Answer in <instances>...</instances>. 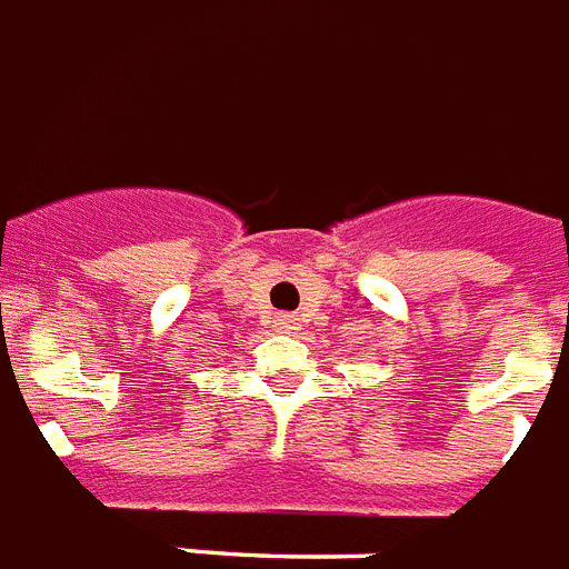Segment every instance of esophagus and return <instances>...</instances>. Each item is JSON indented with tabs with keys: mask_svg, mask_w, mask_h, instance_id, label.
<instances>
[{
	"mask_svg": "<svg viewBox=\"0 0 569 569\" xmlns=\"http://www.w3.org/2000/svg\"><path fill=\"white\" fill-rule=\"evenodd\" d=\"M296 328L298 322L292 313H280V317H273V331H280V335H292Z\"/></svg>",
	"mask_w": 569,
	"mask_h": 569,
	"instance_id": "esophagus-1",
	"label": "esophagus"
}]
</instances>
